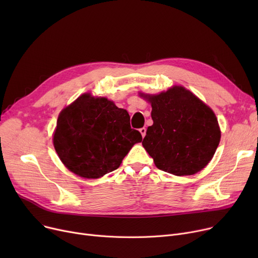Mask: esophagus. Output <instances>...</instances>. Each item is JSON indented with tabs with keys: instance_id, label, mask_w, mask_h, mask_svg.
Returning a JSON list of instances; mask_svg holds the SVG:
<instances>
[{
	"instance_id": "1",
	"label": "esophagus",
	"mask_w": 258,
	"mask_h": 258,
	"mask_svg": "<svg viewBox=\"0 0 258 258\" xmlns=\"http://www.w3.org/2000/svg\"><path fill=\"white\" fill-rule=\"evenodd\" d=\"M139 131H140V133H141V135H142V137L144 138L145 135H146V128H145V127H141Z\"/></svg>"
}]
</instances>
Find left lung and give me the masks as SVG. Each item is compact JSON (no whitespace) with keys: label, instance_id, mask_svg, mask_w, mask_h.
I'll list each match as a JSON object with an SVG mask.
<instances>
[{"label":"left lung","instance_id":"8db88e82","mask_svg":"<svg viewBox=\"0 0 258 258\" xmlns=\"http://www.w3.org/2000/svg\"><path fill=\"white\" fill-rule=\"evenodd\" d=\"M152 104L154 123L142 145L163 171L191 175L211 161L221 140L218 119L190 91L174 86L157 95L140 93Z\"/></svg>","mask_w":258,"mask_h":258}]
</instances>
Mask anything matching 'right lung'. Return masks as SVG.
<instances>
[{
    "label": "right lung",
    "mask_w": 258,
    "mask_h": 258,
    "mask_svg": "<svg viewBox=\"0 0 258 258\" xmlns=\"http://www.w3.org/2000/svg\"><path fill=\"white\" fill-rule=\"evenodd\" d=\"M141 141V134L131 127L126 110L90 93L63 108L53 135L63 165L85 179H98L117 169L134 144Z\"/></svg>",
    "instance_id": "right-lung-1"
}]
</instances>
